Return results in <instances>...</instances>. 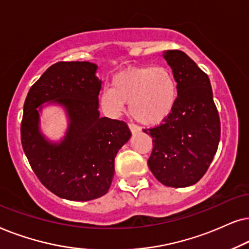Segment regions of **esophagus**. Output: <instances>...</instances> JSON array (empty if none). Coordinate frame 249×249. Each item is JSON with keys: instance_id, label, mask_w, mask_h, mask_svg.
<instances>
[{"instance_id": "obj_1", "label": "esophagus", "mask_w": 249, "mask_h": 249, "mask_svg": "<svg viewBox=\"0 0 249 249\" xmlns=\"http://www.w3.org/2000/svg\"><path fill=\"white\" fill-rule=\"evenodd\" d=\"M128 128H130V131L132 133H138V132H140V127L137 126V125L134 124H128Z\"/></svg>"}]
</instances>
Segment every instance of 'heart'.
<instances>
[{
  "label": "heart",
  "mask_w": 249,
  "mask_h": 249,
  "mask_svg": "<svg viewBox=\"0 0 249 249\" xmlns=\"http://www.w3.org/2000/svg\"><path fill=\"white\" fill-rule=\"evenodd\" d=\"M112 89H105L100 104L110 116H119L130 104L132 117L147 125L159 124L173 110L178 88L170 69L163 66L130 68L112 78Z\"/></svg>",
  "instance_id": "b5f03b06"
}]
</instances>
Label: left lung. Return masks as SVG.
<instances>
[{"label":"left lung","instance_id":"left-lung-1","mask_svg":"<svg viewBox=\"0 0 249 249\" xmlns=\"http://www.w3.org/2000/svg\"><path fill=\"white\" fill-rule=\"evenodd\" d=\"M177 82L178 99L173 110L157 127L143 130L152 138L148 166L164 185L185 188L206 173L217 151L220 117L208 76L178 50L164 51Z\"/></svg>","mask_w":249,"mask_h":249}]
</instances>
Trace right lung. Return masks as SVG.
<instances>
[{
	"label": "right lung",
	"mask_w": 249,
	"mask_h": 249,
	"mask_svg": "<svg viewBox=\"0 0 249 249\" xmlns=\"http://www.w3.org/2000/svg\"><path fill=\"white\" fill-rule=\"evenodd\" d=\"M98 66L57 62L32 86L24 105L21 143L29 164L46 189L67 200L88 201L106 195L115 173V157L130 140L126 123L101 117ZM59 105L68 128L59 142L40 131L42 105Z\"/></svg>",
	"instance_id": "obj_1"
}]
</instances>
